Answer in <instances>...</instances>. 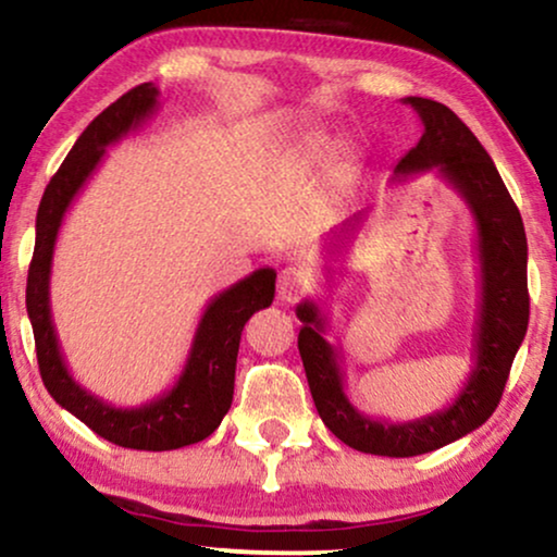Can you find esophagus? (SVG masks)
I'll use <instances>...</instances> for the list:
<instances>
[{
    "instance_id": "1",
    "label": "esophagus",
    "mask_w": 557,
    "mask_h": 557,
    "mask_svg": "<svg viewBox=\"0 0 557 557\" xmlns=\"http://www.w3.org/2000/svg\"><path fill=\"white\" fill-rule=\"evenodd\" d=\"M310 285H313V274H310L306 267L290 264L280 272L277 295H280V300L293 302V300H298L302 293H308Z\"/></svg>"
}]
</instances>
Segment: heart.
Listing matches in <instances>:
<instances>
[{
  "mask_svg": "<svg viewBox=\"0 0 557 557\" xmlns=\"http://www.w3.org/2000/svg\"><path fill=\"white\" fill-rule=\"evenodd\" d=\"M300 152H302V158L310 162H325V160L336 158V154L341 152V143L333 137L315 135V137H308L306 143H302Z\"/></svg>",
  "mask_w": 557,
  "mask_h": 557,
  "instance_id": "obj_1",
  "label": "heart"
}]
</instances>
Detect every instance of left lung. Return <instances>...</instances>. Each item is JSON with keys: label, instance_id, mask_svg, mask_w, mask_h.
I'll return each instance as SVG.
<instances>
[{"label": "left lung", "instance_id": "left-lung-1", "mask_svg": "<svg viewBox=\"0 0 557 557\" xmlns=\"http://www.w3.org/2000/svg\"><path fill=\"white\" fill-rule=\"evenodd\" d=\"M418 111L420 143L395 165V177L435 170L463 203L476 226L479 310L473 329V367L454 403L425 418L389 422L359 412L346 395L338 348L325 338L329 313L315 300L295 308L298 348L308 387L325 428L361 454L410 458L448 446L492 418L507 384L511 361L530 321L528 236L494 160L446 103L407 96Z\"/></svg>", "mask_w": 557, "mask_h": 557}]
</instances>
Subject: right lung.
<instances>
[{"label":"right lung","instance_id":"obj_1","mask_svg":"<svg viewBox=\"0 0 557 557\" xmlns=\"http://www.w3.org/2000/svg\"><path fill=\"white\" fill-rule=\"evenodd\" d=\"M160 107V88L143 84L103 109L76 139L69 158L50 177L35 221V251L27 272V315L35 333V351L46 389L63 410L101 435L103 441L135 450H173L209 438L232 407L236 354L244 323L257 310L272 306V267H259L226 290L213 295L198 321L188 359L173 387L137 407L103 403L73 380L50 313V272L65 211L81 188L91 181L107 158V147L119 143Z\"/></svg>","mask_w":557,"mask_h":557}]
</instances>
